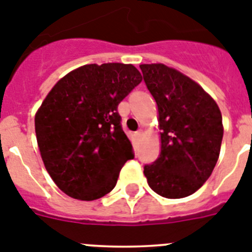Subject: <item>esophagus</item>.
Segmentation results:
<instances>
[{"instance_id": "esophagus-1", "label": "esophagus", "mask_w": 252, "mask_h": 252, "mask_svg": "<svg viewBox=\"0 0 252 252\" xmlns=\"http://www.w3.org/2000/svg\"><path fill=\"white\" fill-rule=\"evenodd\" d=\"M135 138L137 139H139V138H142V135H143V130H142V129H139L138 132H135Z\"/></svg>"}]
</instances>
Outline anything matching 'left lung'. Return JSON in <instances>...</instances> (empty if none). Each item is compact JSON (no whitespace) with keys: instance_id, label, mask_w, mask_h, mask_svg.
Listing matches in <instances>:
<instances>
[{"instance_id":"left-lung-1","label":"left lung","mask_w":252,"mask_h":252,"mask_svg":"<svg viewBox=\"0 0 252 252\" xmlns=\"http://www.w3.org/2000/svg\"><path fill=\"white\" fill-rule=\"evenodd\" d=\"M156 100L161 152L144 166L151 189L168 199L191 195L208 180L220 157L222 114L203 87L162 63L139 65Z\"/></svg>"}]
</instances>
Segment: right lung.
<instances>
[{
    "label": "right lung",
    "instance_id": "add662e5",
    "mask_svg": "<svg viewBox=\"0 0 252 252\" xmlns=\"http://www.w3.org/2000/svg\"><path fill=\"white\" fill-rule=\"evenodd\" d=\"M142 76L133 64H85L61 78L35 114V133L48 174L64 194L96 200L114 189L134 157L118 105Z\"/></svg>",
    "mask_w": 252,
    "mask_h": 252
}]
</instances>
